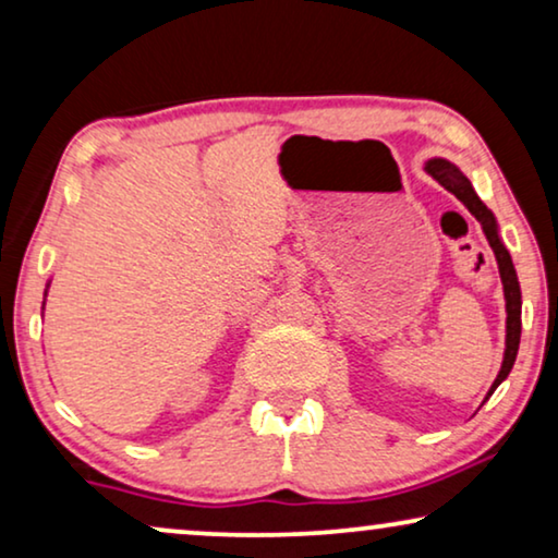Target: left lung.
<instances>
[{
  "label": "left lung",
  "mask_w": 558,
  "mask_h": 558,
  "mask_svg": "<svg viewBox=\"0 0 558 558\" xmlns=\"http://www.w3.org/2000/svg\"><path fill=\"white\" fill-rule=\"evenodd\" d=\"M424 170L429 172L441 187H447L449 193L457 197V201L464 203V208H468L472 216L477 218V223L483 226V231L487 235V243H490L495 262H498L500 279H502V292H506L508 319H506V355H502V365H500L498 378H495L490 393H487V396H493L495 388H498L502 380L508 378V373L515 363L518 345H521V284H518V274H515L513 258H510L508 248L502 246V241L498 235V223H495V216L490 210H487V205L480 201L475 190H472L470 180L464 178V174L457 170L452 162H447V159H429Z\"/></svg>",
  "instance_id": "left-lung-1"
}]
</instances>
